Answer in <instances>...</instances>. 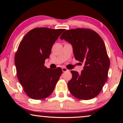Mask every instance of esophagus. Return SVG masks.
<instances>
[{
  "label": "esophagus",
  "instance_id": "34e87169",
  "mask_svg": "<svg viewBox=\"0 0 123 123\" xmlns=\"http://www.w3.org/2000/svg\"><path fill=\"white\" fill-rule=\"evenodd\" d=\"M62 70H63V72H65L68 71V70L66 68H65V67H63V68H62Z\"/></svg>",
  "mask_w": 123,
  "mask_h": 123
}]
</instances>
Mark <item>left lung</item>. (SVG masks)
<instances>
[{"mask_svg":"<svg viewBox=\"0 0 123 123\" xmlns=\"http://www.w3.org/2000/svg\"><path fill=\"white\" fill-rule=\"evenodd\" d=\"M60 39L71 43L75 60L84 64L81 74L71 71L72 78L68 82L70 93L84 100L97 96L107 81L110 67V59L102 38L93 30L79 28L65 31Z\"/></svg>","mask_w":123,"mask_h":123,"instance_id":"left-lung-1","label":"left lung"}]
</instances>
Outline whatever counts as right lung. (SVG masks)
<instances>
[{"mask_svg":"<svg viewBox=\"0 0 123 123\" xmlns=\"http://www.w3.org/2000/svg\"><path fill=\"white\" fill-rule=\"evenodd\" d=\"M65 29L38 27L30 30L18 46L14 57L17 75L27 95L34 100L51 95L60 76L61 68H47L52 46Z\"/></svg>","mask_w":123,"mask_h":123,"instance_id":"right-lung-1","label":"right lung"}]
</instances>
